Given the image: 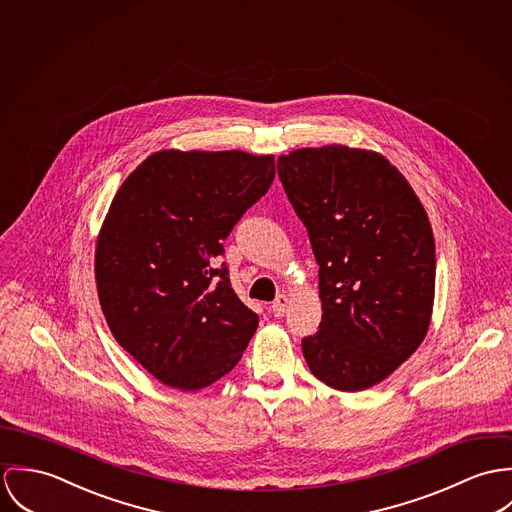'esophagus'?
Masks as SVG:
<instances>
[{"mask_svg": "<svg viewBox=\"0 0 512 512\" xmlns=\"http://www.w3.org/2000/svg\"><path fill=\"white\" fill-rule=\"evenodd\" d=\"M286 308H288V296H277V300L273 302V306H271V310H273V314L277 316V318H281L286 314Z\"/></svg>", "mask_w": 512, "mask_h": 512, "instance_id": "obj_1", "label": "esophagus"}]
</instances>
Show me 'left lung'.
<instances>
[{"label":"left lung","mask_w":512,"mask_h":512,"mask_svg":"<svg viewBox=\"0 0 512 512\" xmlns=\"http://www.w3.org/2000/svg\"><path fill=\"white\" fill-rule=\"evenodd\" d=\"M277 169L320 265L322 322L302 340L304 359L343 393L379 385L430 328L436 245L428 214L375 151L304 147L281 155Z\"/></svg>","instance_id":"1"}]
</instances>
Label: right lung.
<instances>
[{"instance_id": "add662e5", "label": "right lung", "mask_w": 512, "mask_h": 512, "mask_svg": "<svg viewBox=\"0 0 512 512\" xmlns=\"http://www.w3.org/2000/svg\"><path fill=\"white\" fill-rule=\"evenodd\" d=\"M273 178V155L163 149L115 192L96 241L98 298L115 341L163 385L216 383L255 334L259 316L216 259Z\"/></svg>"}]
</instances>
